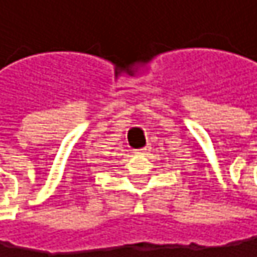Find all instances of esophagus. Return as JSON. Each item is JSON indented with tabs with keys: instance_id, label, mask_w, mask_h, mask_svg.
I'll return each instance as SVG.
<instances>
[{
	"instance_id": "34e87169",
	"label": "esophagus",
	"mask_w": 257,
	"mask_h": 257,
	"mask_svg": "<svg viewBox=\"0 0 257 257\" xmlns=\"http://www.w3.org/2000/svg\"><path fill=\"white\" fill-rule=\"evenodd\" d=\"M150 150V147L147 146V147H143V149H138V150H135V153H138V155H143V153H146V152H149Z\"/></svg>"
}]
</instances>
